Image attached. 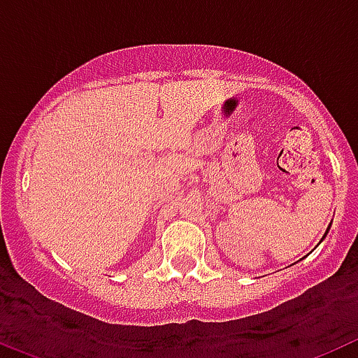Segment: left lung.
I'll return each mask as SVG.
<instances>
[{
	"label": "left lung",
	"instance_id": "8db88e82",
	"mask_svg": "<svg viewBox=\"0 0 358 358\" xmlns=\"http://www.w3.org/2000/svg\"><path fill=\"white\" fill-rule=\"evenodd\" d=\"M327 233H328V231H327Z\"/></svg>",
	"mask_w": 358,
	"mask_h": 358
}]
</instances>
